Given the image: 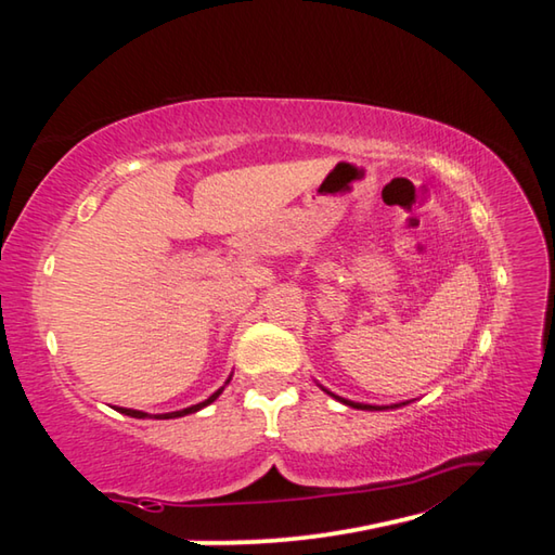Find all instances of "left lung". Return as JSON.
I'll use <instances>...</instances> for the list:
<instances>
[{
  "instance_id": "8db88e82",
  "label": "left lung",
  "mask_w": 555,
  "mask_h": 555,
  "mask_svg": "<svg viewBox=\"0 0 555 555\" xmlns=\"http://www.w3.org/2000/svg\"><path fill=\"white\" fill-rule=\"evenodd\" d=\"M318 387H321L325 393H331L333 399H337L340 403H345V406H350V409H360V411H387V409H399V406H406L409 401H401V403H389V406H374V403H360V401H350V399H345V397H337V393H333V391H327L323 384H318Z\"/></svg>"
}]
</instances>
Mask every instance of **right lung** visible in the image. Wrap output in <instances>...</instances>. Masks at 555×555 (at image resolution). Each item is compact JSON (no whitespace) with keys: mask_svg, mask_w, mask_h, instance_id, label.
<instances>
[{"mask_svg":"<svg viewBox=\"0 0 555 555\" xmlns=\"http://www.w3.org/2000/svg\"><path fill=\"white\" fill-rule=\"evenodd\" d=\"M230 379L232 377H228V382L222 384V387L218 389V391H212L208 399L205 401H201V403H193V406H188V409H181V411H168V413H146V411H137V409H125V406H115L119 413H125V416H131V418H181V416H188V413H195V411H201V409H205L208 406V403H212L215 399L220 397V393L224 391V387H228L230 384Z\"/></svg>","mask_w":555,"mask_h":555,"instance_id":"right-lung-1","label":"right lung"}]
</instances>
